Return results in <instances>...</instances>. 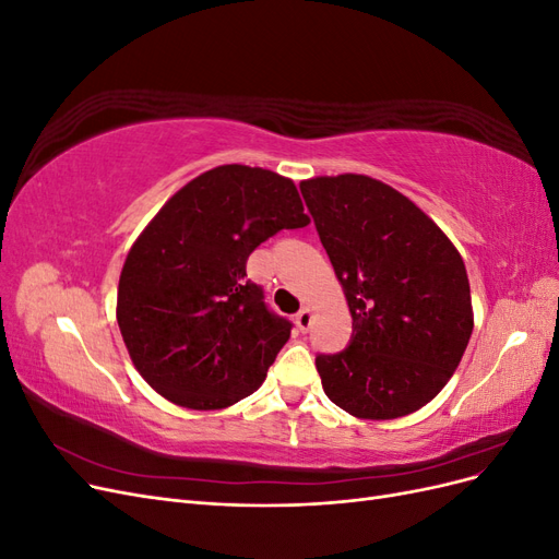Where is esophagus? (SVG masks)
<instances>
[{"mask_svg": "<svg viewBox=\"0 0 559 559\" xmlns=\"http://www.w3.org/2000/svg\"><path fill=\"white\" fill-rule=\"evenodd\" d=\"M296 326L300 333H308L312 326V310L310 308H300V312L296 314Z\"/></svg>", "mask_w": 559, "mask_h": 559, "instance_id": "esophagus-1", "label": "esophagus"}]
</instances>
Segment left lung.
<instances>
[{
  "label": "left lung",
  "mask_w": 559,
  "mask_h": 559,
  "mask_svg": "<svg viewBox=\"0 0 559 559\" xmlns=\"http://www.w3.org/2000/svg\"><path fill=\"white\" fill-rule=\"evenodd\" d=\"M300 193L354 326L345 352L317 357L321 386L359 419L419 411L448 384L473 331L462 253L411 198L373 177H312Z\"/></svg>",
  "instance_id": "obj_1"
}]
</instances>
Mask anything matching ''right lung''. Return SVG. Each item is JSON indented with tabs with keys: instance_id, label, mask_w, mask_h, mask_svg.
<instances>
[{
	"instance_id": "add662e5",
	"label": "right lung",
	"mask_w": 559,
	"mask_h": 559,
	"mask_svg": "<svg viewBox=\"0 0 559 559\" xmlns=\"http://www.w3.org/2000/svg\"><path fill=\"white\" fill-rule=\"evenodd\" d=\"M308 224L292 179L238 163L198 175L151 218L126 257L116 321L163 399L222 411L263 384L292 324L265 308L247 259Z\"/></svg>"
}]
</instances>
